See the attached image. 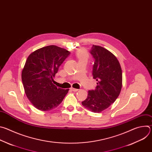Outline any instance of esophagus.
<instances>
[{
	"label": "esophagus",
	"instance_id": "esophagus-1",
	"mask_svg": "<svg viewBox=\"0 0 152 152\" xmlns=\"http://www.w3.org/2000/svg\"><path fill=\"white\" fill-rule=\"evenodd\" d=\"M70 90H71V91H75V92H76V91H78V90H77V89L73 88H70Z\"/></svg>",
	"mask_w": 152,
	"mask_h": 152
}]
</instances>
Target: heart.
<instances>
[{
    "instance_id": "obj_1",
    "label": "heart",
    "mask_w": 152,
    "mask_h": 152,
    "mask_svg": "<svg viewBox=\"0 0 152 152\" xmlns=\"http://www.w3.org/2000/svg\"><path fill=\"white\" fill-rule=\"evenodd\" d=\"M77 56L79 59H86V58H87V54L83 50H80L77 53Z\"/></svg>"
}]
</instances>
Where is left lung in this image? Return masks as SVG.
Returning a JSON list of instances; mask_svg holds the SVG:
<instances>
[{"instance_id": "8db88e82", "label": "left lung", "mask_w": 152, "mask_h": 152, "mask_svg": "<svg viewBox=\"0 0 152 152\" xmlns=\"http://www.w3.org/2000/svg\"><path fill=\"white\" fill-rule=\"evenodd\" d=\"M90 53L94 59L93 75L97 85L94 90L88 91L87 98L82 104L89 111L99 113L118 97L122 87V71L117 58L107 49L93 45Z\"/></svg>"}]
</instances>
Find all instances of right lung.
<instances>
[{
	"label": "right lung",
	"mask_w": 152,
	"mask_h": 152,
	"mask_svg": "<svg viewBox=\"0 0 152 152\" xmlns=\"http://www.w3.org/2000/svg\"><path fill=\"white\" fill-rule=\"evenodd\" d=\"M70 52L51 45L39 49L27 58L21 73L25 93L37 109L49 111L62 102L69 92L53 84L59 67Z\"/></svg>",
	"instance_id": "add662e5"
}]
</instances>
